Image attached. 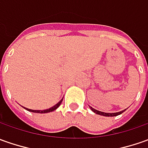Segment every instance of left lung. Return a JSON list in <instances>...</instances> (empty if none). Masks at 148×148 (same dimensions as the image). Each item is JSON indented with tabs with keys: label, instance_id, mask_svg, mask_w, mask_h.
<instances>
[{
	"label": "left lung",
	"instance_id": "left-lung-1",
	"mask_svg": "<svg viewBox=\"0 0 148 148\" xmlns=\"http://www.w3.org/2000/svg\"><path fill=\"white\" fill-rule=\"evenodd\" d=\"M90 109L92 110L94 113L96 114H97V115H103V116H109V117H111V116H116V115H119L120 114H122L124 111H125V110H121V111H119V112H115V113H106V112H102V111H99V110H97L94 109V108H92V106H89Z\"/></svg>",
	"mask_w": 148,
	"mask_h": 148
}]
</instances>
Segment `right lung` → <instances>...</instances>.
<instances>
[{
  "label": "right lung",
  "mask_w": 148,
  "mask_h": 148,
  "mask_svg": "<svg viewBox=\"0 0 148 148\" xmlns=\"http://www.w3.org/2000/svg\"><path fill=\"white\" fill-rule=\"evenodd\" d=\"M62 101H63V98L60 100V101H59L57 104H56L55 106H53L52 107H51V108H49V109L47 110H31V109H28V108H26V107H23L24 109H26L28 111H31V112H33V113H40V114H44V113H48V112H51V111H54V110H56L58 108L59 106H60L61 104V102H62Z\"/></svg>",
  "instance_id": "right-lung-1"
}]
</instances>
